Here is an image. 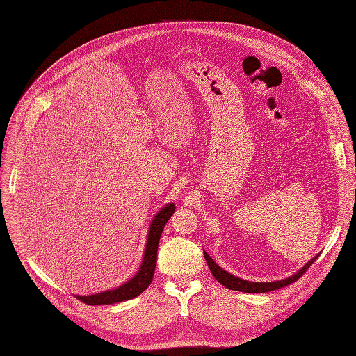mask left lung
<instances>
[{
	"label": "left lung",
	"instance_id": "left-lung-1",
	"mask_svg": "<svg viewBox=\"0 0 356 356\" xmlns=\"http://www.w3.org/2000/svg\"><path fill=\"white\" fill-rule=\"evenodd\" d=\"M203 255H204V259H207V263H208V267H209L211 273L213 274V277L218 280V282L223 287H227L229 290L244 291V293H268V291H273V290H278V289H282V287H286V286L297 282V280L300 278L309 270V267L314 263V261L317 259V257H319V255L313 257L300 271L296 273L294 275H291V277H289L286 280H280V282H273V283H252V282H247V280L238 278V277L229 274L225 270H222L215 263V261L208 255V252L203 251Z\"/></svg>",
	"mask_w": 356,
	"mask_h": 356
}]
</instances>
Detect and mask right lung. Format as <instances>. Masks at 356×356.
Returning a JSON list of instances; mask_svg holds the SVG:
<instances>
[{"label":"right lung","instance_id":"obj_1","mask_svg":"<svg viewBox=\"0 0 356 356\" xmlns=\"http://www.w3.org/2000/svg\"><path fill=\"white\" fill-rule=\"evenodd\" d=\"M175 203H168L165 207L154 216L152 227L148 231V239L145 245V252L143 258V264L140 271L122 284L121 287L115 290H108L104 293H97L92 296H76L78 300H81L85 305L89 306H97V305H112V303H120L125 300H131V298L137 297L141 294L149 283L153 282V275L157 264V248H159V241L161 236V232L164 229V225L170 216L175 213Z\"/></svg>","mask_w":356,"mask_h":356}]
</instances>
